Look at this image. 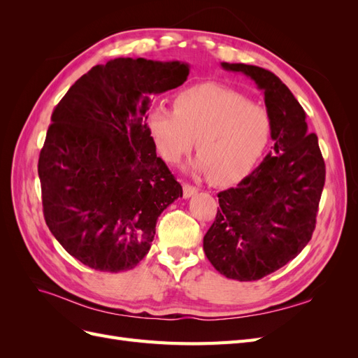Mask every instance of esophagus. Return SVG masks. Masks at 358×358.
<instances>
[{"label":"esophagus","instance_id":"esophagus-1","mask_svg":"<svg viewBox=\"0 0 358 358\" xmlns=\"http://www.w3.org/2000/svg\"><path fill=\"white\" fill-rule=\"evenodd\" d=\"M183 197L185 199H189V197H192L194 194H197V188L196 187H192V185H189V183H183Z\"/></svg>","mask_w":358,"mask_h":358}]
</instances>
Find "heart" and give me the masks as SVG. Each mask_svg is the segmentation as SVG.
<instances>
[{
	"instance_id": "1",
	"label": "heart",
	"mask_w": 358,
	"mask_h": 358,
	"mask_svg": "<svg viewBox=\"0 0 358 358\" xmlns=\"http://www.w3.org/2000/svg\"><path fill=\"white\" fill-rule=\"evenodd\" d=\"M148 129L159 155L176 164L196 143L199 157L191 169L212 173L216 183L239 180L262 158L270 138L264 109L245 95L216 83L182 90L175 109L158 106L148 117Z\"/></svg>"
}]
</instances>
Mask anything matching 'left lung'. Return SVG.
Listing matches in <instances>:
<instances>
[{"label": "left lung", "mask_w": 358, "mask_h": 358, "mask_svg": "<svg viewBox=\"0 0 358 358\" xmlns=\"http://www.w3.org/2000/svg\"><path fill=\"white\" fill-rule=\"evenodd\" d=\"M264 92L273 150L239 185L218 194L220 209L203 239L212 266L230 279L257 280L296 258L315 230L326 164L306 113L272 71L221 62Z\"/></svg>", "instance_id": "obj_1"}]
</instances>
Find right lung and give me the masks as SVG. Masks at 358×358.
<instances>
[{"instance_id": "add662e5", "label": "right lung", "mask_w": 358, "mask_h": 358, "mask_svg": "<svg viewBox=\"0 0 358 358\" xmlns=\"http://www.w3.org/2000/svg\"><path fill=\"white\" fill-rule=\"evenodd\" d=\"M180 61L115 58L95 66L52 113L38 158L43 213L50 233L100 272L136 267L149 252L162 210L180 183L148 129L150 96L187 80Z\"/></svg>"}]
</instances>
